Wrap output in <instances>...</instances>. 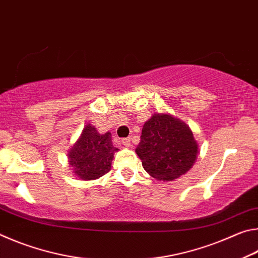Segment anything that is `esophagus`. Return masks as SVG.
Here are the masks:
<instances>
[{
  "label": "esophagus",
  "instance_id": "esophagus-1",
  "mask_svg": "<svg viewBox=\"0 0 258 258\" xmlns=\"http://www.w3.org/2000/svg\"><path fill=\"white\" fill-rule=\"evenodd\" d=\"M121 145L125 146V147H130L131 146V139L130 138H124L121 139Z\"/></svg>",
  "mask_w": 258,
  "mask_h": 258
}]
</instances>
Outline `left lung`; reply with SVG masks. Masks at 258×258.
I'll use <instances>...</instances> for the list:
<instances>
[{
    "label": "left lung",
    "instance_id": "left-lung-1",
    "mask_svg": "<svg viewBox=\"0 0 258 258\" xmlns=\"http://www.w3.org/2000/svg\"><path fill=\"white\" fill-rule=\"evenodd\" d=\"M135 151L152 177L172 181L191 168L198 146L189 126L167 113H157L143 125Z\"/></svg>",
    "mask_w": 258,
    "mask_h": 258
}]
</instances>
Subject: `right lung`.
<instances>
[{"label":"right lung","mask_w":258,"mask_h":258,"mask_svg":"<svg viewBox=\"0 0 258 258\" xmlns=\"http://www.w3.org/2000/svg\"><path fill=\"white\" fill-rule=\"evenodd\" d=\"M111 134H99L94 126L87 125L75 146L69 151L68 158L75 174L83 180H95L110 171L113 152Z\"/></svg>","instance_id":"1"}]
</instances>
